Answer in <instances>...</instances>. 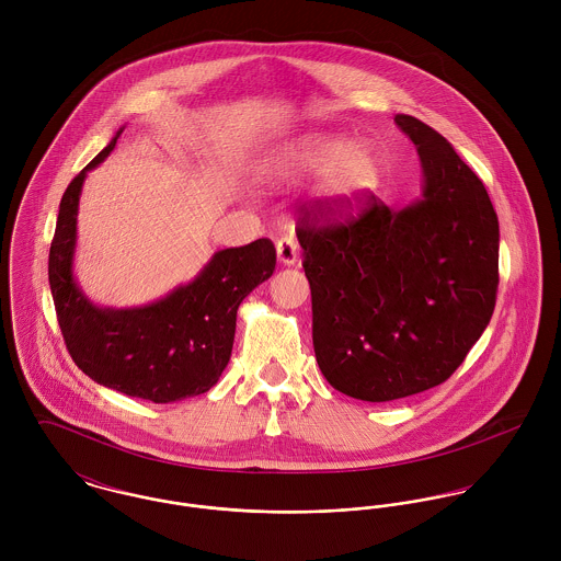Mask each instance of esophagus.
Wrapping results in <instances>:
<instances>
[{
    "label": "esophagus",
    "mask_w": 561,
    "mask_h": 561,
    "mask_svg": "<svg viewBox=\"0 0 561 561\" xmlns=\"http://www.w3.org/2000/svg\"><path fill=\"white\" fill-rule=\"evenodd\" d=\"M298 252H300V245L291 233H285L280 236V240L276 241V254L283 265H294L298 261Z\"/></svg>",
    "instance_id": "1"
}]
</instances>
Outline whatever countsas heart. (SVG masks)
Segmentation results:
<instances>
[{"label":"heart","instance_id":"obj_1","mask_svg":"<svg viewBox=\"0 0 561 561\" xmlns=\"http://www.w3.org/2000/svg\"><path fill=\"white\" fill-rule=\"evenodd\" d=\"M270 168L274 174L289 179L321 174V196L334 207L356 205L380 179V160L369 145L323 134L287 145L274 156Z\"/></svg>","mask_w":561,"mask_h":561}]
</instances>
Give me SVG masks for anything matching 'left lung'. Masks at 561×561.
Returning <instances> with one entry per match:
<instances>
[{
    "label": "left lung",
    "instance_id": "1",
    "mask_svg": "<svg viewBox=\"0 0 561 561\" xmlns=\"http://www.w3.org/2000/svg\"><path fill=\"white\" fill-rule=\"evenodd\" d=\"M423 168L421 201L391 209L374 194L334 220L316 203L298 220L323 378L363 401L443 385L492 318L499 220L478 174L430 125L398 114ZM341 214V211H339Z\"/></svg>",
    "mask_w": 561,
    "mask_h": 561
}]
</instances>
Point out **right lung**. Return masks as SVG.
I'll use <instances>...</instances> for the list:
<instances>
[{
    "label": "right lung",
    "mask_w": 561,
    "mask_h": 561,
    "mask_svg": "<svg viewBox=\"0 0 561 561\" xmlns=\"http://www.w3.org/2000/svg\"><path fill=\"white\" fill-rule=\"evenodd\" d=\"M121 131L69 183L49 248V285L71 358L94 382L129 398L170 403L207 393L229 365L241 300L276 265V248L256 240L218 250L201 274L153 305L94 307L73 278L78 205L85 172L116 147Z\"/></svg>",
    "instance_id": "right-lung-1"
}]
</instances>
